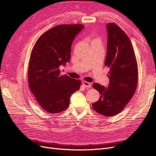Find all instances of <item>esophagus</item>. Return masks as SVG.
<instances>
[{
    "label": "esophagus",
    "mask_w": 156,
    "mask_h": 156,
    "mask_svg": "<svg viewBox=\"0 0 156 156\" xmlns=\"http://www.w3.org/2000/svg\"><path fill=\"white\" fill-rule=\"evenodd\" d=\"M83 85L86 87V88H90L91 87V83H88L87 81H83Z\"/></svg>",
    "instance_id": "esophagus-1"
}]
</instances>
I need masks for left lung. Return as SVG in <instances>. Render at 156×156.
Listing matches in <instances>:
<instances>
[{
	"label": "left lung",
	"instance_id": "left-lung-1",
	"mask_svg": "<svg viewBox=\"0 0 156 156\" xmlns=\"http://www.w3.org/2000/svg\"><path fill=\"white\" fill-rule=\"evenodd\" d=\"M107 47L105 65L109 69L107 88L98 83L92 87L100 94L92 104L97 112L115 116L124 109L134 95L138 83V67L131 41L115 23H108Z\"/></svg>",
	"mask_w": 156,
	"mask_h": 156
}]
</instances>
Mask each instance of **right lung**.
Instances as JSON below:
<instances>
[{
  "label": "right lung",
  "instance_id": "1",
  "mask_svg": "<svg viewBox=\"0 0 156 156\" xmlns=\"http://www.w3.org/2000/svg\"><path fill=\"white\" fill-rule=\"evenodd\" d=\"M84 28L82 25H60L44 33L31 52L28 79L31 92L39 105L49 113L66 109L69 98L81 82L60 75V66L69 62L71 47Z\"/></svg>",
  "mask_w": 156,
  "mask_h": 156
}]
</instances>
